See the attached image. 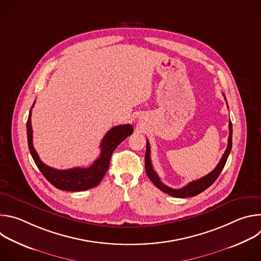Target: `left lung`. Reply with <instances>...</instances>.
I'll return each mask as SVG.
<instances>
[{"label":"left lung","instance_id":"left-lung-1","mask_svg":"<svg viewBox=\"0 0 261 261\" xmlns=\"http://www.w3.org/2000/svg\"><path fill=\"white\" fill-rule=\"evenodd\" d=\"M223 96H224V94H223ZM224 98H225V96H224ZM228 127H229V136H228V144H227V147H226V151H225L224 154H223V156H222L220 162L218 163V165L216 166V168L212 172L206 174L205 176H203V177H201L197 180H193V181L189 182L188 185H186L185 187H182L180 189L169 188L160 180L158 174L156 173V171L154 170V168L152 166L150 143H148V140H146V152H145L144 161H145V172H146L148 178L152 180V182L156 186L157 188H159L161 191H163V192H165L168 195L173 196V197L186 198V197H192V196H195V195L201 193L202 191L207 189L217 179V177L221 173L222 169L224 168L225 163L227 161V158L230 154L231 146H232V124H231L230 121H229Z\"/></svg>","mask_w":261,"mask_h":261}]
</instances>
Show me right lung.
<instances>
[{
	"label": "right lung",
	"instance_id": "1",
	"mask_svg": "<svg viewBox=\"0 0 261 261\" xmlns=\"http://www.w3.org/2000/svg\"><path fill=\"white\" fill-rule=\"evenodd\" d=\"M34 104L32 105V107H34ZM31 115L32 110H30L27 122V135L30 153L37 167L39 168V170L42 172L45 178L51 185H54L56 188L65 191H85L94 188L95 186H97L105 175L109 166L110 157L113 155L117 146L133 132V127L129 124L113 127L105 134L101 141L100 157L90 167H74L65 170H59L45 165L35 151V148L33 146V130L31 125Z\"/></svg>",
	"mask_w": 261,
	"mask_h": 261
}]
</instances>
